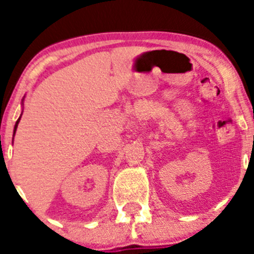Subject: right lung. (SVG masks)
<instances>
[{
  "instance_id": "obj_1",
  "label": "right lung",
  "mask_w": 254,
  "mask_h": 254,
  "mask_svg": "<svg viewBox=\"0 0 254 254\" xmlns=\"http://www.w3.org/2000/svg\"><path fill=\"white\" fill-rule=\"evenodd\" d=\"M22 102H24V98H22ZM20 118H21V116L19 117V120L16 121V123H15V127H13V136H15V132H16V128H17V125H19L20 122ZM12 142H13V138H12Z\"/></svg>"
}]
</instances>
